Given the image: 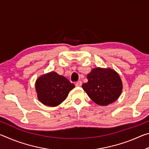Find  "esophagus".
<instances>
[{"label":"esophagus","mask_w":149,"mask_h":149,"mask_svg":"<svg viewBox=\"0 0 149 149\" xmlns=\"http://www.w3.org/2000/svg\"><path fill=\"white\" fill-rule=\"evenodd\" d=\"M81 85H82V82L81 81H77L76 84H75V86L76 87H81Z\"/></svg>","instance_id":"34e87169"}]
</instances>
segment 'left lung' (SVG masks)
<instances>
[{"instance_id":"8db88e82","label":"left lung","mask_w":149,"mask_h":149,"mask_svg":"<svg viewBox=\"0 0 149 149\" xmlns=\"http://www.w3.org/2000/svg\"><path fill=\"white\" fill-rule=\"evenodd\" d=\"M88 81L82 88L93 102L107 106L115 102L122 93L123 85L119 74L107 68H95L87 74Z\"/></svg>"}]
</instances>
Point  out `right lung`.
<instances>
[{"label":"right lung","instance_id":"1","mask_svg":"<svg viewBox=\"0 0 149 149\" xmlns=\"http://www.w3.org/2000/svg\"><path fill=\"white\" fill-rule=\"evenodd\" d=\"M75 85L65 77L55 72H50L39 76L35 82L37 98L42 104L56 107L65 100Z\"/></svg>","mask_w":149,"mask_h":149}]
</instances>
